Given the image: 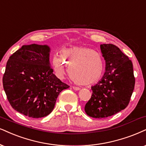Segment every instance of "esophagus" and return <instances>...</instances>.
<instances>
[{
  "instance_id": "34e87169",
  "label": "esophagus",
  "mask_w": 146,
  "mask_h": 146,
  "mask_svg": "<svg viewBox=\"0 0 146 146\" xmlns=\"http://www.w3.org/2000/svg\"><path fill=\"white\" fill-rule=\"evenodd\" d=\"M73 89L75 90H79L81 89L80 88H79V87H76V86H73Z\"/></svg>"
}]
</instances>
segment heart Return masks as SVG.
<instances>
[{"mask_svg":"<svg viewBox=\"0 0 146 146\" xmlns=\"http://www.w3.org/2000/svg\"><path fill=\"white\" fill-rule=\"evenodd\" d=\"M52 65L56 75L62 78L69 69L73 80L82 85L94 84L104 74L105 61L102 53L86 46H73L65 49L62 54H55Z\"/></svg>","mask_w":146,"mask_h":146,"instance_id":"obj_1","label":"heart"}]
</instances>
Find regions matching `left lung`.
I'll return each instance as SVG.
<instances>
[{"label":"left lung","mask_w":146,"mask_h":146,"mask_svg":"<svg viewBox=\"0 0 146 146\" xmlns=\"http://www.w3.org/2000/svg\"><path fill=\"white\" fill-rule=\"evenodd\" d=\"M106 67L102 79L92 87V95L85 106L90 117L104 119L124 110L129 104L135 86L131 60L117 46L100 45Z\"/></svg>","instance_id":"obj_1"}]
</instances>
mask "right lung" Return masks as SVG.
I'll list each match as a JSON object with an SVG mask.
<instances>
[{"label":"right lung","instance_id":"add662e5","mask_svg":"<svg viewBox=\"0 0 146 146\" xmlns=\"http://www.w3.org/2000/svg\"><path fill=\"white\" fill-rule=\"evenodd\" d=\"M48 45H23L7 62L3 88L16 111L32 118L48 115L60 92L69 86L53 74Z\"/></svg>","mask_w":146,"mask_h":146}]
</instances>
